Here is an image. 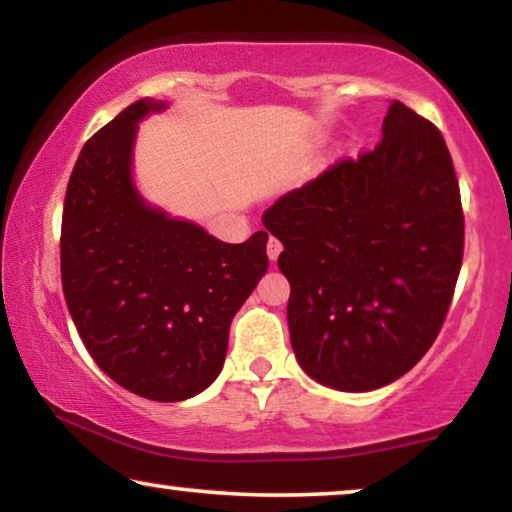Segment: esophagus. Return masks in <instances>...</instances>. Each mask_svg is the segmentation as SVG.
<instances>
[{
  "label": "esophagus",
  "instance_id": "34e87169",
  "mask_svg": "<svg viewBox=\"0 0 512 512\" xmlns=\"http://www.w3.org/2000/svg\"><path fill=\"white\" fill-rule=\"evenodd\" d=\"M265 249H268V258H270V261H277L279 254H282V242H279L277 237H270L268 247H265Z\"/></svg>",
  "mask_w": 512,
  "mask_h": 512
}]
</instances>
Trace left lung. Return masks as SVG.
<instances>
[{
  "label": "left lung",
  "instance_id": "8db88e82",
  "mask_svg": "<svg viewBox=\"0 0 512 512\" xmlns=\"http://www.w3.org/2000/svg\"><path fill=\"white\" fill-rule=\"evenodd\" d=\"M284 244L291 347L314 382L373 391L436 340L464 256L459 184L438 128L391 102L382 142L265 209Z\"/></svg>",
  "mask_w": 512,
  "mask_h": 512
}]
</instances>
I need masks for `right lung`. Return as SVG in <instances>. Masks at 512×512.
Masks as SVG:
<instances>
[{"instance_id": "add662e5", "label": "right lung", "mask_w": 512, "mask_h": 512, "mask_svg": "<svg viewBox=\"0 0 512 512\" xmlns=\"http://www.w3.org/2000/svg\"><path fill=\"white\" fill-rule=\"evenodd\" d=\"M165 102L139 100L90 137L67 184L62 291L93 361L149 401L193 398L219 377L230 321L268 270V233L242 244L144 200L135 139Z\"/></svg>"}]
</instances>
